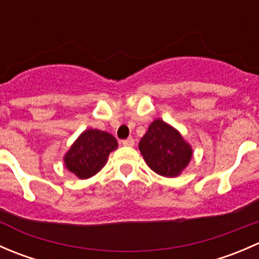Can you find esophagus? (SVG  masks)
Segmentation results:
<instances>
[{
  "mask_svg": "<svg viewBox=\"0 0 259 259\" xmlns=\"http://www.w3.org/2000/svg\"><path fill=\"white\" fill-rule=\"evenodd\" d=\"M121 144L124 145V146H134L135 142H134V139H132V138H129V139H125V140H122V142H121Z\"/></svg>",
  "mask_w": 259,
  "mask_h": 259,
  "instance_id": "34e87169",
  "label": "esophagus"
}]
</instances>
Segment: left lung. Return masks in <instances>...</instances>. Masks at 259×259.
<instances>
[{
  "label": "left lung",
  "instance_id": "obj_1",
  "mask_svg": "<svg viewBox=\"0 0 259 259\" xmlns=\"http://www.w3.org/2000/svg\"><path fill=\"white\" fill-rule=\"evenodd\" d=\"M139 150L149 168L159 176L176 178L190 163L193 149L179 130L155 119L139 143Z\"/></svg>",
  "mask_w": 259,
  "mask_h": 259
}]
</instances>
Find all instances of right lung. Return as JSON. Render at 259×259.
<instances>
[{"label":"right lung","instance_id":"1","mask_svg":"<svg viewBox=\"0 0 259 259\" xmlns=\"http://www.w3.org/2000/svg\"><path fill=\"white\" fill-rule=\"evenodd\" d=\"M116 148L117 142L110 133L86 129L64 155L65 166L79 179H89L104 168L109 154Z\"/></svg>","mask_w":259,"mask_h":259}]
</instances>
